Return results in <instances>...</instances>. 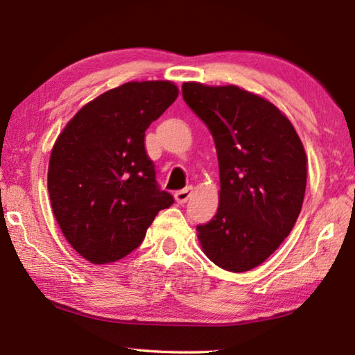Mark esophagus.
<instances>
[{"label": "esophagus", "instance_id": "esophagus-1", "mask_svg": "<svg viewBox=\"0 0 355 355\" xmlns=\"http://www.w3.org/2000/svg\"><path fill=\"white\" fill-rule=\"evenodd\" d=\"M191 194H192V188H184L182 191H177L175 196H173V197H175V200L178 203H186L191 197Z\"/></svg>", "mask_w": 355, "mask_h": 355}]
</instances>
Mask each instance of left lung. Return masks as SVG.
I'll return each mask as SVG.
<instances>
[{
	"mask_svg": "<svg viewBox=\"0 0 355 355\" xmlns=\"http://www.w3.org/2000/svg\"><path fill=\"white\" fill-rule=\"evenodd\" d=\"M183 100L211 133L219 208L197 236L219 268L244 272L290 235L302 208L307 156L296 130L268 100L238 86L184 83Z\"/></svg>",
	"mask_w": 355,
	"mask_h": 355,
	"instance_id": "obj_1",
	"label": "left lung"
}]
</instances>
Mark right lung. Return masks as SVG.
<instances>
[{
  "label": "right lung",
  "mask_w": 355,
  "mask_h": 355,
  "mask_svg": "<svg viewBox=\"0 0 355 355\" xmlns=\"http://www.w3.org/2000/svg\"><path fill=\"white\" fill-rule=\"evenodd\" d=\"M178 97L171 81H131L83 106L53 147L48 192L71 248L95 264L139 248L173 197L156 183L146 130Z\"/></svg>",
  "instance_id": "obj_1"
}]
</instances>
